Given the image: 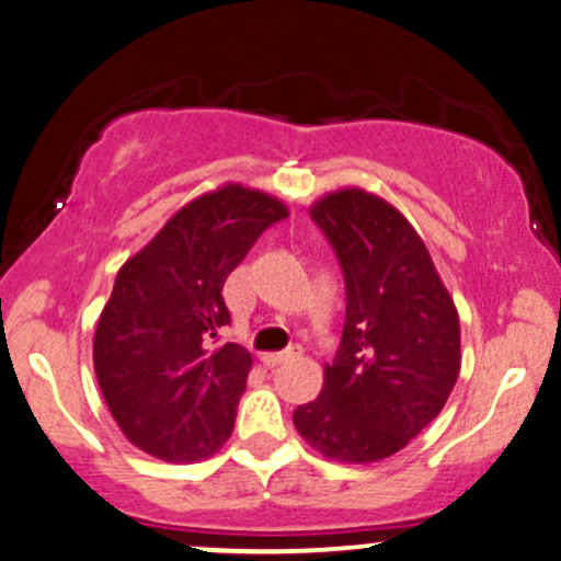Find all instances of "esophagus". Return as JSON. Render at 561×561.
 Instances as JSON below:
<instances>
[{
    "mask_svg": "<svg viewBox=\"0 0 561 561\" xmlns=\"http://www.w3.org/2000/svg\"><path fill=\"white\" fill-rule=\"evenodd\" d=\"M300 354H302V346H300V344H293V346H289V350H285V352L261 354V363H264L266 367H274V365H279V363H287V359L300 357Z\"/></svg>",
    "mask_w": 561,
    "mask_h": 561,
    "instance_id": "1",
    "label": "esophagus"
}]
</instances>
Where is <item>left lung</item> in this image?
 Masks as SVG:
<instances>
[{
    "label": "left lung",
    "mask_w": 561,
    "mask_h": 561,
    "mask_svg": "<svg viewBox=\"0 0 561 561\" xmlns=\"http://www.w3.org/2000/svg\"><path fill=\"white\" fill-rule=\"evenodd\" d=\"M310 217L342 264L346 323L321 396L293 422L321 456L375 463L407 448L448 401L460 373L458 310L420 232L386 198L339 188Z\"/></svg>",
    "instance_id": "1"
}]
</instances>
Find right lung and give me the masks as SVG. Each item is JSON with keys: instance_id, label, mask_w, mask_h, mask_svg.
Instances as JSON below:
<instances>
[{"instance_id": "1", "label": "right lung", "mask_w": 561, "mask_h": 561, "mask_svg": "<svg viewBox=\"0 0 561 561\" xmlns=\"http://www.w3.org/2000/svg\"><path fill=\"white\" fill-rule=\"evenodd\" d=\"M287 215L272 194L225 183L175 211L118 268L92 363L113 420L139 450L194 463L228 443L253 359L232 342L209 350L230 323L222 287Z\"/></svg>"}]
</instances>
